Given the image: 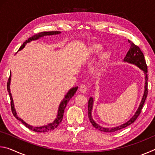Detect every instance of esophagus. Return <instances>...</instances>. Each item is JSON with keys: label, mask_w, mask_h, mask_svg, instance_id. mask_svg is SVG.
<instances>
[{"label": "esophagus", "mask_w": 155, "mask_h": 155, "mask_svg": "<svg viewBox=\"0 0 155 155\" xmlns=\"http://www.w3.org/2000/svg\"><path fill=\"white\" fill-rule=\"evenodd\" d=\"M87 90V87L85 85H81L79 87V91L81 93H85Z\"/></svg>", "instance_id": "esophagus-1"}]
</instances>
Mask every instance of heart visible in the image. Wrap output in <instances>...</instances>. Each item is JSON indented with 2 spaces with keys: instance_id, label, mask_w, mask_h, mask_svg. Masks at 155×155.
<instances>
[{
  "instance_id": "obj_1",
  "label": "heart",
  "mask_w": 155,
  "mask_h": 155,
  "mask_svg": "<svg viewBox=\"0 0 155 155\" xmlns=\"http://www.w3.org/2000/svg\"><path fill=\"white\" fill-rule=\"evenodd\" d=\"M104 48L101 45H100V44H93L87 49L85 54L87 57H96L102 54ZM110 57H111V54H110L109 52H104L101 56L102 63L103 64H106L109 61Z\"/></svg>"
}]
</instances>
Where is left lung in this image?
<instances>
[{"label":"left lung","instance_id":"1","mask_svg":"<svg viewBox=\"0 0 155 155\" xmlns=\"http://www.w3.org/2000/svg\"><path fill=\"white\" fill-rule=\"evenodd\" d=\"M128 41H129L130 46L129 51H128L127 55H126V57H124L123 61L126 63H128V64H130L135 65L143 72L144 75H145V85H144L143 94L142 98H141V101L140 103V105H139L137 111H135L134 115H133V117H131V118H130V120H128L127 122L124 123V124L117 126V127H111V128L101 127V126H100L99 124H97L95 121H94L92 117V115H91V112H92V109H93V104H94V99L92 97H90L88 101L89 119L90 120V122L92 124L93 127L97 128V129H98L99 130L103 131V132H105V133L115 132V131L122 129V128H126L127 127H128V126H129L130 124H133V123L135 121L136 119L137 118L139 115L140 114L143 104L145 103L146 98L147 97V94H148V74H147L148 70H147V65H146V60L144 59L143 54L137 46H136L135 44H133L132 42V41H130L129 40H128Z\"/></svg>","mask_w":155,"mask_h":155}]
</instances>
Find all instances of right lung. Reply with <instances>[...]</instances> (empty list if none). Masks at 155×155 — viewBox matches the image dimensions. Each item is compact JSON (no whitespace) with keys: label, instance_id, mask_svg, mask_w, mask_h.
Returning <instances> with one entry per match:
<instances>
[{"label":"right lung","instance_id":"add662e5","mask_svg":"<svg viewBox=\"0 0 155 155\" xmlns=\"http://www.w3.org/2000/svg\"><path fill=\"white\" fill-rule=\"evenodd\" d=\"M61 32L60 31H44V32H41L39 33L38 34H36V35H33L32 37H31L28 39L27 40H26L22 46H20V48L18 50V51H21V50L23 49L25 47L26 44L27 43L31 42V41H35L37 40H39V39L42 38V37L44 36H47V35H58V34H60ZM11 77H12V74H10L9 78L8 79V82H7V91L9 92V95L10 96V100H11V107H12V111L13 114H14V117L16 118L17 120H20V121L24 124L25 127H27L28 128H29L30 130H32L33 131H35V132H38V133H46V132H49V131H51L52 130H54V128H57L58 127L59 124L61 123L63 119V116H64V109L66 107V105L70 99H71L73 96H74V94L76 93V91H77L78 87H74L70 89V90L68 91L67 94H65L64 99L62 100L61 103L59 104V108H58V111H57V115L56 118L54 120V121H52L51 123H49V124H46V125H44L41 126V127H33V126H31L29 124H28L27 123H26L24 120L22 119H21L20 117H18V115L16 113V111H15V109L14 107V101H13V98L12 96V93H11V90H10V83H11Z\"/></svg>","mask_w":155,"mask_h":155}]
</instances>
